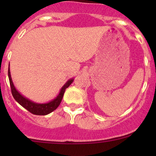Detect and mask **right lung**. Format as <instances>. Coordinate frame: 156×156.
Instances as JSON below:
<instances>
[{"mask_svg": "<svg viewBox=\"0 0 156 156\" xmlns=\"http://www.w3.org/2000/svg\"><path fill=\"white\" fill-rule=\"evenodd\" d=\"M8 76L9 79V83L11 87V91H12V94L13 95L14 98L20 105H21L23 108H25L26 110H28V112H31V114H35V115H47V114H50L52 112L55 110L58 107V105H60L61 102H62V98H63L64 92H65L66 89L68 88L69 87L71 83L73 82V78L72 79H69L66 82V83L62 87V88L61 89L59 94H58V96L53 99V101H50L49 103H37L34 102L30 101L28 98H25L24 96H23L22 94L20 93L15 88V87L14 86L13 82H12V77H11L10 74V69L9 67L8 69Z\"/></svg>", "mask_w": 156, "mask_h": 156, "instance_id": "1", "label": "right lung"}]
</instances>
